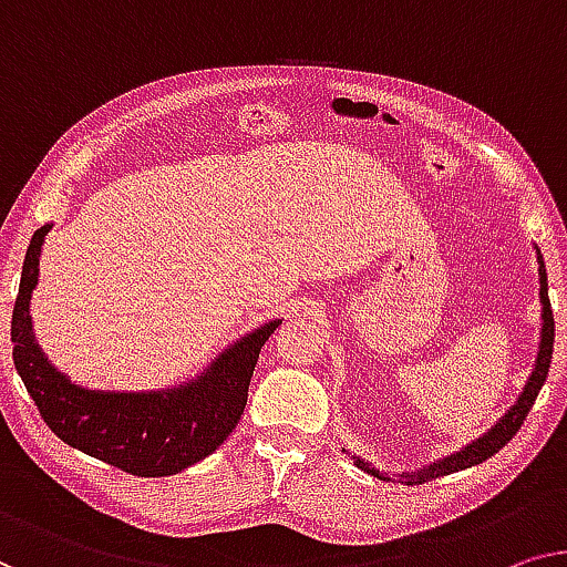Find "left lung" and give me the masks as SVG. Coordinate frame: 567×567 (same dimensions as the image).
Here are the masks:
<instances>
[{
  "label": "left lung",
  "instance_id": "left-lung-1",
  "mask_svg": "<svg viewBox=\"0 0 567 567\" xmlns=\"http://www.w3.org/2000/svg\"><path fill=\"white\" fill-rule=\"evenodd\" d=\"M537 251V275H539V343H537V359H535V367H532V374L527 379V384L522 386V392L517 396V402L512 404L509 410L504 412V415L494 422L492 427L486 430L484 435L476 437V441H471L461 447V451H455L451 455H443V458H437L433 463H427V466H420L415 471H379L371 466L369 461L361 458V455H351L353 466H359L364 473H371V476L382 478V481H396V484H408V486H415V484H425V481H433V478H441L447 476V473H455V471H463V468H471V466H478V463H484L486 458H492L494 453H499L502 447L512 441L514 435H517V430L522 427V422H525L527 412L532 410V404H535L539 390H543L545 379H547V371H550V361H553V343H555V318H553V310H550V298H547V269H545V259Z\"/></svg>",
  "mask_w": 567,
  "mask_h": 567
}]
</instances>
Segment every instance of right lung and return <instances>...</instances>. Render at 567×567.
<instances>
[{"instance_id": "1", "label": "right lung", "mask_w": 567, "mask_h": 567, "mask_svg": "<svg viewBox=\"0 0 567 567\" xmlns=\"http://www.w3.org/2000/svg\"><path fill=\"white\" fill-rule=\"evenodd\" d=\"M53 224L32 234L12 310V359L42 420L63 443L134 476H173L216 451L247 408L261 346L282 318L236 338L188 382L163 390H96L73 382L40 349L32 328V290L40 251Z\"/></svg>"}]
</instances>
